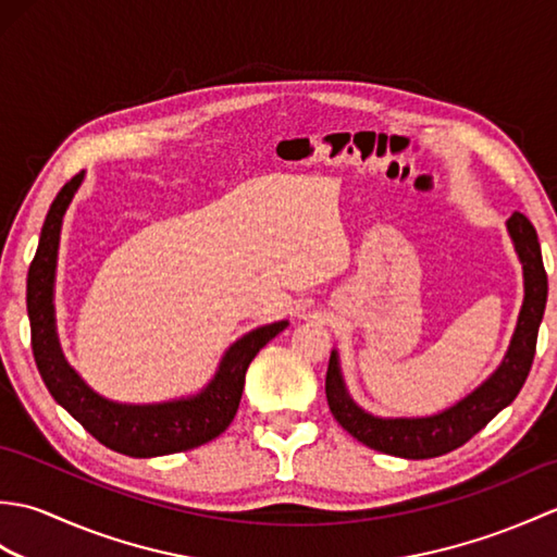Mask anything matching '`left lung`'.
Segmentation results:
<instances>
[{"instance_id":"8db88e82","label":"left lung","mask_w":557,"mask_h":557,"mask_svg":"<svg viewBox=\"0 0 557 557\" xmlns=\"http://www.w3.org/2000/svg\"><path fill=\"white\" fill-rule=\"evenodd\" d=\"M507 232L512 236L515 251L524 270V304L517 318V327L507 349L505 359L498 369L481 383L474 393H469L457 405L447 407L433 417L417 419H381L363 411L347 393L342 381L337 351L330 354L327 375H325V395L327 405L337 423L359 443L385 455L405 457V459H431L445 453H453L474 437L495 413L512 405L522 389L527 375L531 371V361L536 354L539 325L543 321L548 299V275L543 268L541 246L534 224L522 212H512L507 220Z\"/></svg>"}]
</instances>
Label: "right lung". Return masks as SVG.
I'll return each instance as SVG.
<instances>
[{"mask_svg":"<svg viewBox=\"0 0 557 557\" xmlns=\"http://www.w3.org/2000/svg\"><path fill=\"white\" fill-rule=\"evenodd\" d=\"M83 172L62 186L47 212L40 244L28 268L30 345L50 395L104 447L128 457H160L194 449L227 431L239 409L246 369L268 342L289 323L277 321L256 327L224 351L215 377L194 397L160 405H120L100 397L81 381L59 347L54 323V270L64 212L78 191Z\"/></svg>","mask_w":557,"mask_h":557,"instance_id":"1","label":"right lung"}]
</instances>
